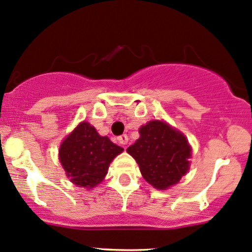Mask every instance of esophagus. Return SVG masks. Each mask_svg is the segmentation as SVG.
I'll return each mask as SVG.
<instances>
[{
  "instance_id": "1",
  "label": "esophagus",
  "mask_w": 252,
  "mask_h": 252,
  "mask_svg": "<svg viewBox=\"0 0 252 252\" xmlns=\"http://www.w3.org/2000/svg\"><path fill=\"white\" fill-rule=\"evenodd\" d=\"M117 140L121 145H126L128 144V135H126V134L121 135V136L117 137Z\"/></svg>"
}]
</instances>
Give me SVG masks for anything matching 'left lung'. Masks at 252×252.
I'll use <instances>...</instances> for the list:
<instances>
[{
	"label": "left lung",
	"instance_id": "left-lung-1",
	"mask_svg": "<svg viewBox=\"0 0 252 252\" xmlns=\"http://www.w3.org/2000/svg\"><path fill=\"white\" fill-rule=\"evenodd\" d=\"M126 152L139 164L142 176L157 189L174 186L189 169L190 148L184 134L163 121H150Z\"/></svg>",
	"mask_w": 252,
	"mask_h": 252
}]
</instances>
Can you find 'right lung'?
<instances>
[{
    "instance_id": "1",
    "label": "right lung",
    "mask_w": 252,
    "mask_h": 252,
    "mask_svg": "<svg viewBox=\"0 0 252 252\" xmlns=\"http://www.w3.org/2000/svg\"><path fill=\"white\" fill-rule=\"evenodd\" d=\"M123 148L100 136L88 122H82L60 145L59 159L70 181L93 189L105 179L110 163Z\"/></svg>"
}]
</instances>
